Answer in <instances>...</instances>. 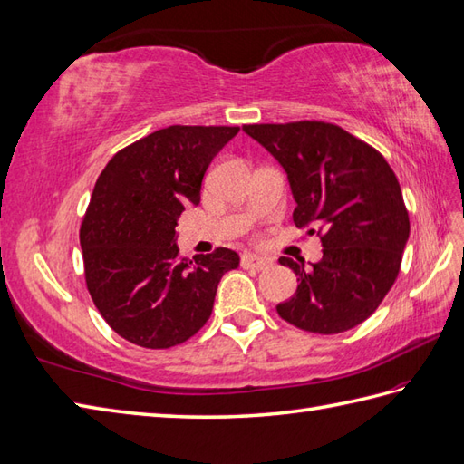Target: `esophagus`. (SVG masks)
<instances>
[{
  "mask_svg": "<svg viewBox=\"0 0 464 464\" xmlns=\"http://www.w3.org/2000/svg\"><path fill=\"white\" fill-rule=\"evenodd\" d=\"M271 266V259L264 256H256V254H244L242 256V267H250V269H266Z\"/></svg>",
  "mask_w": 464,
  "mask_h": 464,
  "instance_id": "esophagus-1",
  "label": "esophagus"
}]
</instances>
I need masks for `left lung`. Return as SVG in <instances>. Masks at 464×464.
<instances>
[{"mask_svg":"<svg viewBox=\"0 0 464 464\" xmlns=\"http://www.w3.org/2000/svg\"><path fill=\"white\" fill-rule=\"evenodd\" d=\"M287 173L293 222L321 236V262L279 257L297 291L277 304L297 329L336 334L364 323L400 274L410 217L388 161L374 147L326 121L254 123L242 128Z\"/></svg>","mask_w":464,"mask_h":464,"instance_id":"left-lung-1","label":"left lung"}]
</instances>
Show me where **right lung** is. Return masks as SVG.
Masks as SVG:
<instances>
[{
    "label": "right lung",
    "instance_id": "1",
    "mask_svg": "<svg viewBox=\"0 0 464 464\" xmlns=\"http://www.w3.org/2000/svg\"><path fill=\"white\" fill-rule=\"evenodd\" d=\"M240 128L169 126L123 147L100 173L81 226L86 287L104 321L143 348H171L208 321L228 247L180 257L177 220L200 202L210 161Z\"/></svg>",
    "mask_w": 464,
    "mask_h": 464
}]
</instances>
